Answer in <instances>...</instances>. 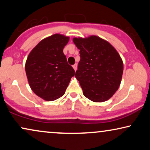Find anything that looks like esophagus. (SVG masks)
Masks as SVG:
<instances>
[{
	"label": "esophagus",
	"instance_id": "34e87169",
	"mask_svg": "<svg viewBox=\"0 0 150 150\" xmlns=\"http://www.w3.org/2000/svg\"><path fill=\"white\" fill-rule=\"evenodd\" d=\"M73 68H74V71H76V69H77V64H76H76H74V65H73Z\"/></svg>",
	"mask_w": 150,
	"mask_h": 150
}]
</instances>
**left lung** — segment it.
<instances>
[{"label": "left lung", "mask_w": 150, "mask_h": 150, "mask_svg": "<svg viewBox=\"0 0 150 150\" xmlns=\"http://www.w3.org/2000/svg\"><path fill=\"white\" fill-rule=\"evenodd\" d=\"M81 60L75 77L83 95L94 102L109 100L120 87L124 63L120 54L108 41L96 35L74 38Z\"/></svg>", "instance_id": "8db88e82"}]
</instances>
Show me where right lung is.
<instances>
[{"mask_svg": "<svg viewBox=\"0 0 150 150\" xmlns=\"http://www.w3.org/2000/svg\"><path fill=\"white\" fill-rule=\"evenodd\" d=\"M69 37L56 33L40 41L30 51L25 71L32 91L46 101L64 95L75 71L67 63L63 48Z\"/></svg>", "mask_w": 150, "mask_h": 150, "instance_id": "add662e5", "label": "right lung"}]
</instances>
